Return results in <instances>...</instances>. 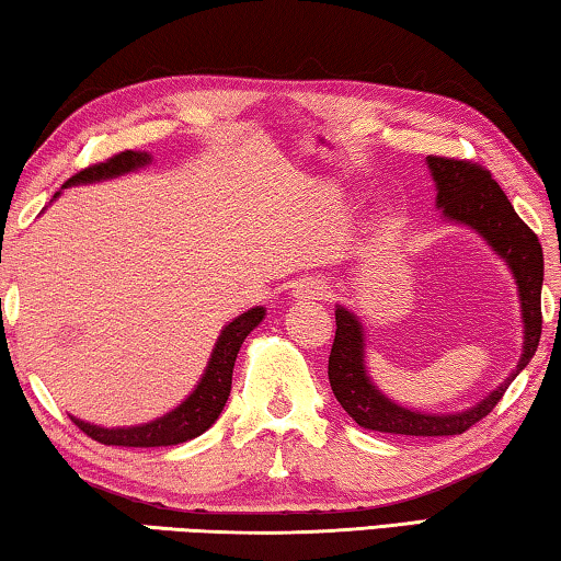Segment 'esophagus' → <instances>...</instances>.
<instances>
[{
	"label": "esophagus",
	"mask_w": 561,
	"mask_h": 561,
	"mask_svg": "<svg viewBox=\"0 0 561 561\" xmlns=\"http://www.w3.org/2000/svg\"><path fill=\"white\" fill-rule=\"evenodd\" d=\"M297 295L309 297V299H322V297H328V284H324L322 279H305L297 287Z\"/></svg>",
	"instance_id": "1"
}]
</instances>
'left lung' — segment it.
<instances>
[{
  "label": "left lung",
  "instance_id": "obj_1",
  "mask_svg": "<svg viewBox=\"0 0 561 561\" xmlns=\"http://www.w3.org/2000/svg\"><path fill=\"white\" fill-rule=\"evenodd\" d=\"M425 165L436 183V208L448 224H461L486 241L512 272L519 291L524 342L522 357L512 375L479 403L458 413H423L390 400L375 386L365 367V330L353 309L337 305L334 309V342L330 353V386L334 398L347 415L367 431L392 433V436H458L486 417L504 396L512 380L537 353L541 337V282H545V254L541 244L526 224L516 216L491 173L471 161L428 156Z\"/></svg>",
  "mask_w": 561,
  "mask_h": 561
}]
</instances>
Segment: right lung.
Instances as JSON below:
<instances>
[{"instance_id":"1","label":"right lung","mask_w":561,"mask_h":561,"mask_svg":"<svg viewBox=\"0 0 561 561\" xmlns=\"http://www.w3.org/2000/svg\"><path fill=\"white\" fill-rule=\"evenodd\" d=\"M153 161L146 150H125V153L113 156L111 161L90 165V169L75 173L70 181L65 183V188L80 186V183H100L121 179L125 173H136ZM62 191H57L55 198L60 196ZM53 198V201H55ZM266 309L264 307H252L247 309L244 314L233 317V320L221 330L219 340H216L214 353L208 357V365L204 375H201L198 386L188 392L186 400H181L179 405L173 408L156 421L140 423V425H128V428H105V425H95L82 421V417H72V423L78 425L82 433H88L90 438L98 443H105V446H125V448H156V446H179V443H186L191 438L201 436V433L211 428L216 417L221 415L224 405H227L229 392H231V373L233 363H237V355L241 345H244L247 334L252 332L259 322L264 320Z\"/></svg>"}]
</instances>
